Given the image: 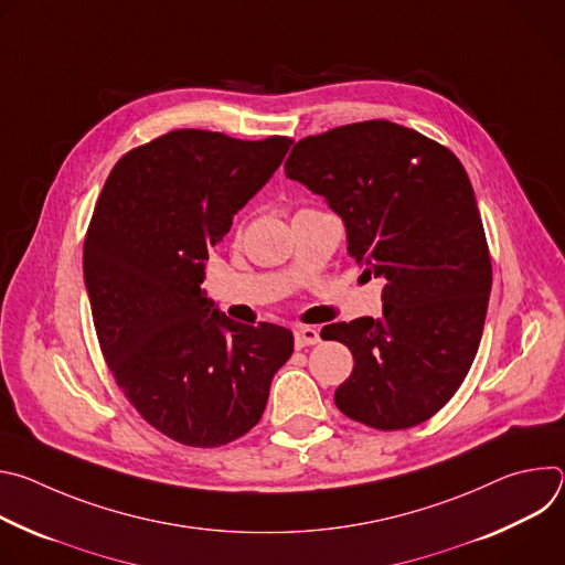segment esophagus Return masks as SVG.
Here are the masks:
<instances>
[{
	"instance_id": "1",
	"label": "esophagus",
	"mask_w": 565,
	"mask_h": 565,
	"mask_svg": "<svg viewBox=\"0 0 565 565\" xmlns=\"http://www.w3.org/2000/svg\"><path fill=\"white\" fill-rule=\"evenodd\" d=\"M319 342V331L312 327H297L295 329V347L303 349V347H312Z\"/></svg>"
}]
</instances>
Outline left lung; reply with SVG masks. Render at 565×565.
<instances>
[{
	"instance_id": "left-lung-1",
	"label": "left lung",
	"mask_w": 565,
	"mask_h": 565,
	"mask_svg": "<svg viewBox=\"0 0 565 565\" xmlns=\"http://www.w3.org/2000/svg\"><path fill=\"white\" fill-rule=\"evenodd\" d=\"M284 170L327 199L344 221L349 255L386 281L382 317L327 327V340L355 360L335 391L338 409L382 431L429 420L476 358L492 290L460 160L414 129L366 120L299 140Z\"/></svg>"
}]
</instances>
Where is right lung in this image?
<instances>
[{
	"label": "right lung",
	"mask_w": 565,
	"mask_h": 565,
	"mask_svg": "<svg viewBox=\"0 0 565 565\" xmlns=\"http://www.w3.org/2000/svg\"><path fill=\"white\" fill-rule=\"evenodd\" d=\"M290 142L177 129L127 151L96 203L85 284L103 355L134 409L181 445L248 434L292 355L288 329L238 324L201 290L210 248Z\"/></svg>",
	"instance_id": "1"
}]
</instances>
